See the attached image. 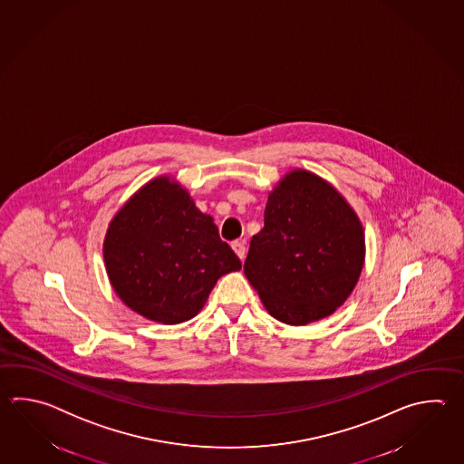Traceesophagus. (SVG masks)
<instances>
[{"mask_svg":"<svg viewBox=\"0 0 464 464\" xmlns=\"http://www.w3.org/2000/svg\"><path fill=\"white\" fill-rule=\"evenodd\" d=\"M232 248H234V252H236L240 260H244V258H246V242H244V240H236V242H232Z\"/></svg>","mask_w":464,"mask_h":464,"instance_id":"obj_1","label":"esophagus"}]
</instances>
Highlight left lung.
<instances>
[{
  "instance_id": "1",
  "label": "left lung",
  "mask_w": 464,
  "mask_h": 464,
  "mask_svg": "<svg viewBox=\"0 0 464 464\" xmlns=\"http://www.w3.org/2000/svg\"><path fill=\"white\" fill-rule=\"evenodd\" d=\"M363 262L365 234L355 210L326 180L295 169L268 194L244 274L270 315L300 326L345 302Z\"/></svg>"
}]
</instances>
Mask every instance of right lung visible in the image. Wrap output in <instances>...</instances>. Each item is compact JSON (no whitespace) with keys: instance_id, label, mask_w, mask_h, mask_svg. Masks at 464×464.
<instances>
[{"instance_id":"right-lung-1","label":"right lung","mask_w":464,"mask_h":464,"mask_svg":"<svg viewBox=\"0 0 464 464\" xmlns=\"http://www.w3.org/2000/svg\"><path fill=\"white\" fill-rule=\"evenodd\" d=\"M102 252L119 298L164 325L198 315L218 278L242 268L214 218L169 178L129 198L109 224Z\"/></svg>"}]
</instances>
